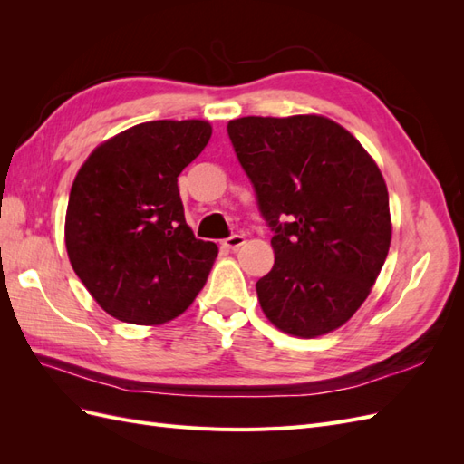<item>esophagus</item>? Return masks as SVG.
Listing matches in <instances>:
<instances>
[{
  "label": "esophagus",
  "mask_w": 464,
  "mask_h": 464,
  "mask_svg": "<svg viewBox=\"0 0 464 464\" xmlns=\"http://www.w3.org/2000/svg\"><path fill=\"white\" fill-rule=\"evenodd\" d=\"M244 244H246V237L242 234H234V236L227 237V240H222V247H227V249H237Z\"/></svg>",
  "instance_id": "34e87169"
}]
</instances>
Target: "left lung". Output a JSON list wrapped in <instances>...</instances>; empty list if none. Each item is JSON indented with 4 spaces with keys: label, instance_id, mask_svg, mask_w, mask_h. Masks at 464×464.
<instances>
[{
    "label": "left lung",
    "instance_id": "obj_1",
    "mask_svg": "<svg viewBox=\"0 0 464 464\" xmlns=\"http://www.w3.org/2000/svg\"><path fill=\"white\" fill-rule=\"evenodd\" d=\"M228 137L275 234V265L256 285L263 314L302 339L339 329L389 254V193L377 164L323 116L237 118Z\"/></svg>",
    "mask_w": 464,
    "mask_h": 464
}]
</instances>
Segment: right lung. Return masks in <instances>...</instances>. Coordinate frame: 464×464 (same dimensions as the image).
<instances>
[{
  "label": "right lung",
  "instance_id": "obj_1",
  "mask_svg": "<svg viewBox=\"0 0 464 464\" xmlns=\"http://www.w3.org/2000/svg\"><path fill=\"white\" fill-rule=\"evenodd\" d=\"M203 120L133 125L96 147L72 186L65 247L106 314L160 325L198 296L218 247L186 224L178 176L210 139Z\"/></svg>",
  "mask_w": 464,
  "mask_h": 464
}]
</instances>
